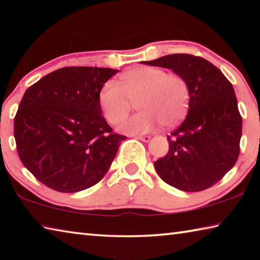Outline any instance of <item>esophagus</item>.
<instances>
[{
  "label": "esophagus",
  "mask_w": 260,
  "mask_h": 260,
  "mask_svg": "<svg viewBox=\"0 0 260 260\" xmlns=\"http://www.w3.org/2000/svg\"><path fill=\"white\" fill-rule=\"evenodd\" d=\"M136 139L140 140V141H142V142H149V141H150V139H151V136H149V135H140V136H136Z\"/></svg>",
  "instance_id": "obj_1"
}]
</instances>
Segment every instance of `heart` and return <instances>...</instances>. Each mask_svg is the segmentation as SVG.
Segmentation results:
<instances>
[{"label":"heart","instance_id":"heart-1","mask_svg":"<svg viewBox=\"0 0 260 260\" xmlns=\"http://www.w3.org/2000/svg\"><path fill=\"white\" fill-rule=\"evenodd\" d=\"M136 103L140 112L118 127L121 133L146 134L160 124L173 127L188 112L190 90L186 79L155 67L132 68L121 74L119 83L107 81L99 93V103L110 124L120 122Z\"/></svg>","mask_w":260,"mask_h":260}]
</instances>
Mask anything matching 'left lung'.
Returning <instances> with one entry per match:
<instances>
[{"label":"left lung","mask_w":260,"mask_h":260,"mask_svg":"<svg viewBox=\"0 0 260 260\" xmlns=\"http://www.w3.org/2000/svg\"><path fill=\"white\" fill-rule=\"evenodd\" d=\"M143 64L170 69L186 79L190 103L186 119L167 136L169 152L155 161L162 181L182 191L205 190L239 158L242 117L234 88L212 63L174 54Z\"/></svg>","instance_id":"8db88e82"}]
</instances>
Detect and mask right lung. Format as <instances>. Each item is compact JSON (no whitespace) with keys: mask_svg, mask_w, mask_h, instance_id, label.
<instances>
[{"mask_svg":"<svg viewBox=\"0 0 260 260\" xmlns=\"http://www.w3.org/2000/svg\"><path fill=\"white\" fill-rule=\"evenodd\" d=\"M118 70L70 67L25 91L15 117L17 151L39 181L60 192L85 190L103 179L126 136L112 133L99 103Z\"/></svg>","mask_w":260,"mask_h":260,"instance_id":"add662e5","label":"right lung"}]
</instances>
